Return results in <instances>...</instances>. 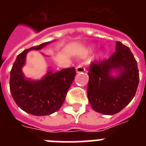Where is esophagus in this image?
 I'll use <instances>...</instances> for the list:
<instances>
[{
  "instance_id": "esophagus-1",
  "label": "esophagus",
  "mask_w": 146,
  "mask_h": 146,
  "mask_svg": "<svg viewBox=\"0 0 146 146\" xmlns=\"http://www.w3.org/2000/svg\"><path fill=\"white\" fill-rule=\"evenodd\" d=\"M85 70H86V69H85L84 66H82V64H80L79 65L77 66V68H76V71H77V73H81V72H85Z\"/></svg>"
}]
</instances>
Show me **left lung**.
<instances>
[{
	"mask_svg": "<svg viewBox=\"0 0 146 146\" xmlns=\"http://www.w3.org/2000/svg\"><path fill=\"white\" fill-rule=\"evenodd\" d=\"M116 51L108 59L91 63L87 94L95 111L104 115L119 113L131 101L139 84L136 59L127 46L116 42ZM112 69H120L119 75L111 77Z\"/></svg>",
	"mask_w": 146,
	"mask_h": 146,
	"instance_id": "8db88e82",
	"label": "left lung"
}]
</instances>
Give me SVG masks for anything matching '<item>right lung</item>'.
<instances>
[{"label": "right lung", "instance_id": "obj_1", "mask_svg": "<svg viewBox=\"0 0 146 146\" xmlns=\"http://www.w3.org/2000/svg\"><path fill=\"white\" fill-rule=\"evenodd\" d=\"M49 42L26 49L17 55L10 72V91L13 99L23 110L34 115H47L58 110L74 80L75 68L64 69L48 74L40 81L24 78L22 67L30 50H40Z\"/></svg>", "mask_w": 146, "mask_h": 146}]
</instances>
